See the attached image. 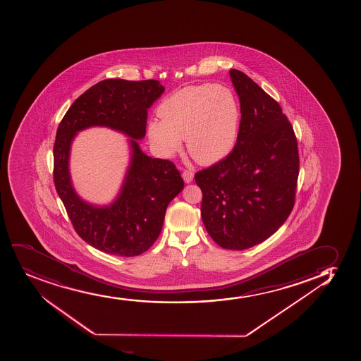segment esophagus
<instances>
[{
  "instance_id": "obj_1",
  "label": "esophagus",
  "mask_w": 361,
  "mask_h": 361,
  "mask_svg": "<svg viewBox=\"0 0 361 361\" xmlns=\"http://www.w3.org/2000/svg\"><path fill=\"white\" fill-rule=\"evenodd\" d=\"M193 176H195V174H193V171H188V169H186V171H183V180H185V183H192V180H193Z\"/></svg>"
}]
</instances>
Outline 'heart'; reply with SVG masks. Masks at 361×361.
<instances>
[{
	"label": "heart",
	"instance_id": "1",
	"mask_svg": "<svg viewBox=\"0 0 361 361\" xmlns=\"http://www.w3.org/2000/svg\"><path fill=\"white\" fill-rule=\"evenodd\" d=\"M161 122L149 125V137L158 150L173 154L186 139L190 156L215 163L235 144L239 111L231 91L204 84L187 86L166 98L157 108Z\"/></svg>",
	"mask_w": 361,
	"mask_h": 361
}]
</instances>
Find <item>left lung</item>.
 <instances>
[{
  "instance_id": "left-lung-1",
  "label": "left lung",
  "mask_w": 361,
  "mask_h": 361,
  "mask_svg": "<svg viewBox=\"0 0 361 361\" xmlns=\"http://www.w3.org/2000/svg\"><path fill=\"white\" fill-rule=\"evenodd\" d=\"M239 96V133L227 157L195 173L203 192L202 219L227 250L263 243L286 222L295 203L299 150L280 104L251 78L231 69Z\"/></svg>"
}]
</instances>
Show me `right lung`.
Segmentation results:
<instances>
[{"mask_svg":"<svg viewBox=\"0 0 361 361\" xmlns=\"http://www.w3.org/2000/svg\"><path fill=\"white\" fill-rule=\"evenodd\" d=\"M164 92L158 80L106 79L86 90L62 118L54 144V183L74 231L99 251L134 257L147 251L162 231L166 207L183 190L174 163L146 156L135 139L145 135L147 109ZM91 125L121 130L134 139L133 161L118 199L90 206L73 192L68 171L70 142Z\"/></svg>","mask_w":361,"mask_h":361,"instance_id":"obj_1","label":"right lung"}]
</instances>
